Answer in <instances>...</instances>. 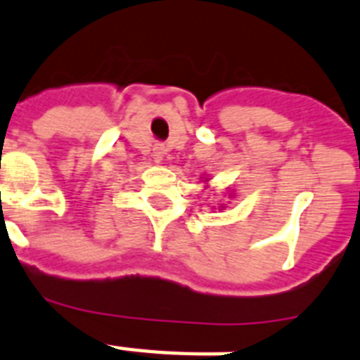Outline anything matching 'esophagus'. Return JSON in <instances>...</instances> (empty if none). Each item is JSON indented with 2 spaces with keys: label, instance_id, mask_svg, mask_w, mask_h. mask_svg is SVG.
Segmentation results:
<instances>
[{
  "label": "esophagus",
  "instance_id": "esophagus-1",
  "mask_svg": "<svg viewBox=\"0 0 360 360\" xmlns=\"http://www.w3.org/2000/svg\"><path fill=\"white\" fill-rule=\"evenodd\" d=\"M155 157H157V160H160V158H162V155H160V153H157Z\"/></svg>",
  "mask_w": 360,
  "mask_h": 360
}]
</instances>
